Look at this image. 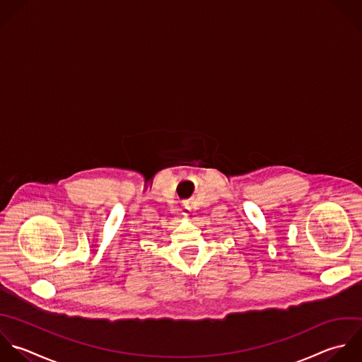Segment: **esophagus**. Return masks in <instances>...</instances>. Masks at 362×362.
<instances>
[{
	"label": "esophagus",
	"instance_id": "obj_1",
	"mask_svg": "<svg viewBox=\"0 0 362 362\" xmlns=\"http://www.w3.org/2000/svg\"><path fill=\"white\" fill-rule=\"evenodd\" d=\"M183 214H185V213H183Z\"/></svg>",
	"mask_w": 362,
	"mask_h": 362
}]
</instances>
